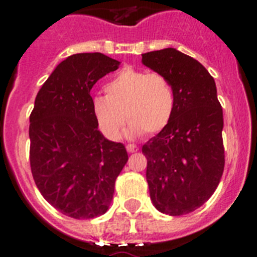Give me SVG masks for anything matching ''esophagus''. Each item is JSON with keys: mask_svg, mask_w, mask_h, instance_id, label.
<instances>
[{"mask_svg": "<svg viewBox=\"0 0 257 257\" xmlns=\"http://www.w3.org/2000/svg\"><path fill=\"white\" fill-rule=\"evenodd\" d=\"M126 149H127V152H128V153H135V152L139 151V148H138V147H136V145H134V144H127Z\"/></svg>", "mask_w": 257, "mask_h": 257, "instance_id": "1", "label": "esophagus"}]
</instances>
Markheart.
I'll return each mask as SVG.
<instances>
[{"mask_svg": "<svg viewBox=\"0 0 257 257\" xmlns=\"http://www.w3.org/2000/svg\"><path fill=\"white\" fill-rule=\"evenodd\" d=\"M104 88L105 95L92 97L91 109L100 131L110 140L122 135L127 119L133 135L143 131L156 134L169 124L174 114V88L169 79L157 72L124 67Z\"/></svg>", "mask_w": 257, "mask_h": 257, "instance_id": "b5f03b06", "label": "heart"}]
</instances>
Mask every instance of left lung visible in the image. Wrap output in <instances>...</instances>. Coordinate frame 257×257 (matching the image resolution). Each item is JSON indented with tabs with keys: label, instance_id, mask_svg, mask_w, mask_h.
<instances>
[{
	"label": "left lung",
	"instance_id": "left-lung-1",
	"mask_svg": "<svg viewBox=\"0 0 257 257\" xmlns=\"http://www.w3.org/2000/svg\"><path fill=\"white\" fill-rule=\"evenodd\" d=\"M142 56L175 92L169 124L142 149L151 199L162 213L180 216L201 207L220 183L225 165L222 108L212 76L196 59L172 47Z\"/></svg>",
	"mask_w": 257,
	"mask_h": 257
}]
</instances>
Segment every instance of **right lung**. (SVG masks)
I'll use <instances>...</instances> for the list:
<instances>
[{"instance_id": "1", "label": "right lung", "mask_w": 257, "mask_h": 257, "mask_svg": "<svg viewBox=\"0 0 257 257\" xmlns=\"http://www.w3.org/2000/svg\"><path fill=\"white\" fill-rule=\"evenodd\" d=\"M119 61L100 52L74 54L42 85L29 117V161L35 183L52 207L73 219L106 212L128 156L97 128L92 86Z\"/></svg>"}]
</instances>
